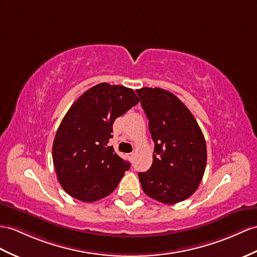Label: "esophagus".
Returning <instances> with one entry per match:
<instances>
[{"label": "esophagus", "instance_id": "34e87169", "mask_svg": "<svg viewBox=\"0 0 257 257\" xmlns=\"http://www.w3.org/2000/svg\"><path fill=\"white\" fill-rule=\"evenodd\" d=\"M126 156H127V158H128L130 160H133V158H134V153H130V154H127Z\"/></svg>", "mask_w": 257, "mask_h": 257}]
</instances>
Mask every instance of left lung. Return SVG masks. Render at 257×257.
<instances>
[{
  "instance_id": "left-lung-1",
  "label": "left lung",
  "mask_w": 257,
  "mask_h": 257,
  "mask_svg": "<svg viewBox=\"0 0 257 257\" xmlns=\"http://www.w3.org/2000/svg\"><path fill=\"white\" fill-rule=\"evenodd\" d=\"M136 92L155 143L152 167L139 173L142 189L160 203L182 202L197 190L205 172L207 149L202 130L172 92L149 87Z\"/></svg>"
}]
</instances>
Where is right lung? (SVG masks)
Segmentation results:
<instances>
[{
  "mask_svg": "<svg viewBox=\"0 0 257 257\" xmlns=\"http://www.w3.org/2000/svg\"><path fill=\"white\" fill-rule=\"evenodd\" d=\"M139 102L133 89L101 83L71 105L52 147L56 177L68 195L90 203L115 190L131 165L108 146L112 125Z\"/></svg>",
  "mask_w": 257,
  "mask_h": 257,
  "instance_id": "right-lung-1",
  "label": "right lung"
}]
</instances>
